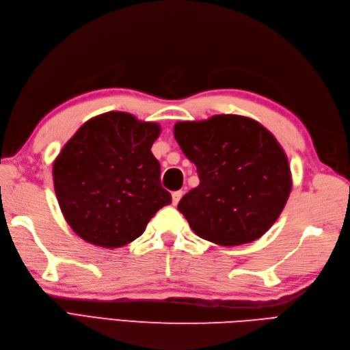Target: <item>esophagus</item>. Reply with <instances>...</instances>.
<instances>
[{
  "mask_svg": "<svg viewBox=\"0 0 350 350\" xmlns=\"http://www.w3.org/2000/svg\"><path fill=\"white\" fill-rule=\"evenodd\" d=\"M183 191H175L174 194H172V204L174 206H176L178 203H179V200H181V197H183Z\"/></svg>",
  "mask_w": 350,
  "mask_h": 350,
  "instance_id": "1",
  "label": "esophagus"
}]
</instances>
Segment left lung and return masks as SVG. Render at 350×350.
<instances>
[{"mask_svg":"<svg viewBox=\"0 0 350 350\" xmlns=\"http://www.w3.org/2000/svg\"><path fill=\"white\" fill-rule=\"evenodd\" d=\"M174 135L200 178L178 204L196 234L225 247L266 234L292 189L288 157L274 135L230 113L176 122Z\"/></svg>","mask_w":350,"mask_h":350,"instance_id":"left-lung-1","label":"left lung"}]
</instances>
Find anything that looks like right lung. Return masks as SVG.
Instances as JSON below:
<instances>
[{"mask_svg":"<svg viewBox=\"0 0 350 350\" xmlns=\"http://www.w3.org/2000/svg\"><path fill=\"white\" fill-rule=\"evenodd\" d=\"M159 134L156 122L107 112L84 122L62 147L52 167L55 194L81 239L103 248L126 245L171 204L150 150Z\"/></svg>","mask_w":350,"mask_h":350,"instance_id":"add662e5","label":"right lung"}]
</instances>
